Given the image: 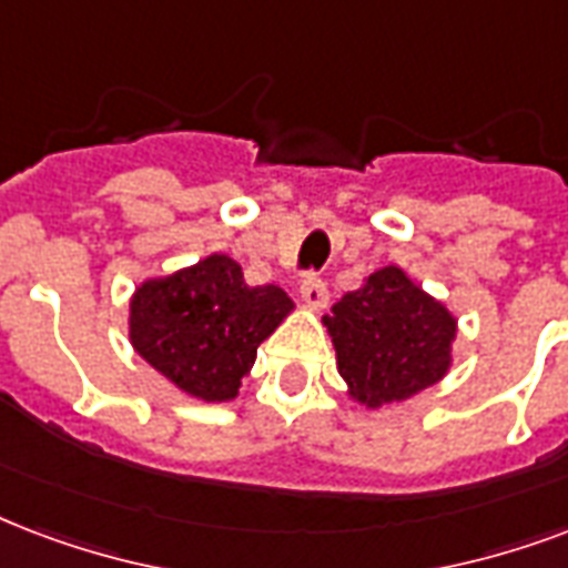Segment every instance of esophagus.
<instances>
[{"label": "esophagus", "mask_w": 568, "mask_h": 568, "mask_svg": "<svg viewBox=\"0 0 568 568\" xmlns=\"http://www.w3.org/2000/svg\"><path fill=\"white\" fill-rule=\"evenodd\" d=\"M301 301L306 310H313V313H322L324 306H327V288L318 276H306L301 283Z\"/></svg>", "instance_id": "esophagus-1"}]
</instances>
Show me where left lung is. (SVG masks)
<instances>
[{
  "label": "left lung",
  "instance_id": "left-lung-1",
  "mask_svg": "<svg viewBox=\"0 0 568 568\" xmlns=\"http://www.w3.org/2000/svg\"><path fill=\"white\" fill-rule=\"evenodd\" d=\"M348 399L366 410L408 402L453 366L458 318L399 265L378 267L324 315Z\"/></svg>",
  "mask_w": 568,
  "mask_h": 568
}]
</instances>
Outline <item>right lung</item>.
<instances>
[{"mask_svg": "<svg viewBox=\"0 0 568 568\" xmlns=\"http://www.w3.org/2000/svg\"><path fill=\"white\" fill-rule=\"evenodd\" d=\"M280 285H246L235 258L211 253L136 285L128 339L151 369L199 402H229L258 345L292 315Z\"/></svg>", "mask_w": 568, "mask_h": 568, "instance_id": "add662e5", "label": "right lung"}]
</instances>
